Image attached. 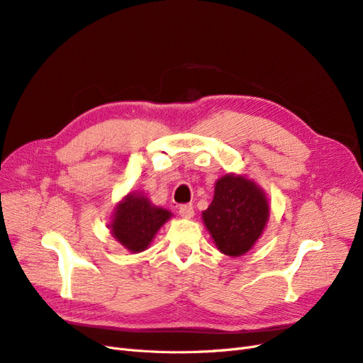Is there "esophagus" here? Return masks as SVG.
<instances>
[{"label": "esophagus", "mask_w": 363, "mask_h": 363, "mask_svg": "<svg viewBox=\"0 0 363 363\" xmlns=\"http://www.w3.org/2000/svg\"><path fill=\"white\" fill-rule=\"evenodd\" d=\"M179 213L183 218H192L194 216V206L192 204H183L179 207Z\"/></svg>", "instance_id": "obj_1"}]
</instances>
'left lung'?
<instances>
[{
    "label": "left lung",
    "instance_id": "left-lung-1",
    "mask_svg": "<svg viewBox=\"0 0 363 363\" xmlns=\"http://www.w3.org/2000/svg\"><path fill=\"white\" fill-rule=\"evenodd\" d=\"M201 218L216 248L239 257L262 236L269 219V203L255 180L230 172L216 180L213 200Z\"/></svg>",
    "mask_w": 363,
    "mask_h": 363
}]
</instances>
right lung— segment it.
Segmentation results:
<instances>
[{"instance_id":"obj_1","label":"right lung","mask_w":363,"mask_h":363,"mask_svg":"<svg viewBox=\"0 0 363 363\" xmlns=\"http://www.w3.org/2000/svg\"><path fill=\"white\" fill-rule=\"evenodd\" d=\"M172 213L155 206L142 192H130L121 200L108 223L112 236L130 252L148 248L160 227L169 221Z\"/></svg>"}]
</instances>
